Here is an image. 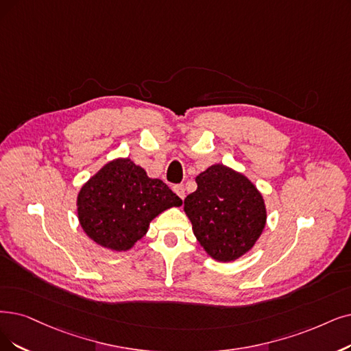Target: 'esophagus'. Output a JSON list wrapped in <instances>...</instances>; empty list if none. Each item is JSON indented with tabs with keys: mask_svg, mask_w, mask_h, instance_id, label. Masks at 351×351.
<instances>
[{
	"mask_svg": "<svg viewBox=\"0 0 351 351\" xmlns=\"http://www.w3.org/2000/svg\"><path fill=\"white\" fill-rule=\"evenodd\" d=\"M174 193L178 195V197L183 200L186 197V190H184V186L183 184H178V186H174Z\"/></svg>",
	"mask_w": 351,
	"mask_h": 351,
	"instance_id": "1",
	"label": "esophagus"
}]
</instances>
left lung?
Wrapping results in <instances>:
<instances>
[{
  "label": "left lung",
  "instance_id": "obj_1",
  "mask_svg": "<svg viewBox=\"0 0 351 351\" xmlns=\"http://www.w3.org/2000/svg\"><path fill=\"white\" fill-rule=\"evenodd\" d=\"M195 183L197 190L184 200L195 239L217 262L239 259L265 229L263 195L245 174L223 164L210 165Z\"/></svg>",
  "mask_w": 351,
  "mask_h": 351
}]
</instances>
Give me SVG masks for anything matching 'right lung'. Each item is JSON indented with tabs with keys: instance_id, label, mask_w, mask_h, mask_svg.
Masks as SVG:
<instances>
[{
	"instance_id": "right-lung-1",
	"label": "right lung",
	"mask_w": 351,
	"mask_h": 351,
	"mask_svg": "<svg viewBox=\"0 0 351 351\" xmlns=\"http://www.w3.org/2000/svg\"><path fill=\"white\" fill-rule=\"evenodd\" d=\"M183 204L160 178L147 176L131 158H115L93 174L77 193V219L96 245L127 252L148 232L149 223Z\"/></svg>"
}]
</instances>
